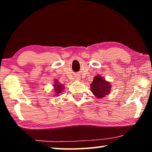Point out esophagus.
I'll return each mask as SVG.
<instances>
[{
    "instance_id": "1",
    "label": "esophagus",
    "mask_w": 152,
    "mask_h": 152,
    "mask_svg": "<svg viewBox=\"0 0 152 152\" xmlns=\"http://www.w3.org/2000/svg\"><path fill=\"white\" fill-rule=\"evenodd\" d=\"M79 79H80L79 78H76V80H79Z\"/></svg>"
}]
</instances>
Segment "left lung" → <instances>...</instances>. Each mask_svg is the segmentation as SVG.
<instances>
[{"instance_id": "obj_1", "label": "left lung", "mask_w": 152, "mask_h": 152, "mask_svg": "<svg viewBox=\"0 0 152 152\" xmlns=\"http://www.w3.org/2000/svg\"><path fill=\"white\" fill-rule=\"evenodd\" d=\"M91 92L96 98H103L110 92L111 85L101 76H96L91 84Z\"/></svg>"}]
</instances>
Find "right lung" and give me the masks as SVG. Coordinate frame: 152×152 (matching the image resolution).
Segmentation results:
<instances>
[{"mask_svg":"<svg viewBox=\"0 0 152 152\" xmlns=\"http://www.w3.org/2000/svg\"><path fill=\"white\" fill-rule=\"evenodd\" d=\"M54 82L55 84H53V86H54V91L56 93V96H58L59 94L62 92L64 87L61 85V84L59 83L57 80H55Z\"/></svg>","mask_w":152,"mask_h":152,"instance_id":"1","label":"right lung"}]
</instances>
